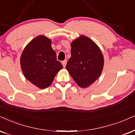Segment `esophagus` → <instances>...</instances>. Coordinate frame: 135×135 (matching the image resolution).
Masks as SVG:
<instances>
[{
    "mask_svg": "<svg viewBox=\"0 0 135 135\" xmlns=\"http://www.w3.org/2000/svg\"><path fill=\"white\" fill-rule=\"evenodd\" d=\"M66 63H67V61H66V60H64V61H62V64L63 67H64V68H65V67H66Z\"/></svg>",
    "mask_w": 135,
    "mask_h": 135,
    "instance_id": "34e87169",
    "label": "esophagus"
}]
</instances>
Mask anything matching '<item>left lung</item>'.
<instances>
[{
  "mask_svg": "<svg viewBox=\"0 0 135 135\" xmlns=\"http://www.w3.org/2000/svg\"><path fill=\"white\" fill-rule=\"evenodd\" d=\"M71 57L66 64L74 81L81 88H87L95 82L102 73L104 57L94 41L80 36L71 43Z\"/></svg>",
  "mask_w": 135,
  "mask_h": 135,
  "instance_id": "obj_1",
  "label": "left lung"
}]
</instances>
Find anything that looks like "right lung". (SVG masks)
I'll return each mask as SVG.
<instances>
[{"label": "right lung", "mask_w": 135, "mask_h": 135, "mask_svg": "<svg viewBox=\"0 0 135 135\" xmlns=\"http://www.w3.org/2000/svg\"><path fill=\"white\" fill-rule=\"evenodd\" d=\"M20 62L25 78L40 89L49 87L63 68L51 47V40L42 35L35 37L26 46Z\"/></svg>", "instance_id": "add662e5"}]
</instances>
